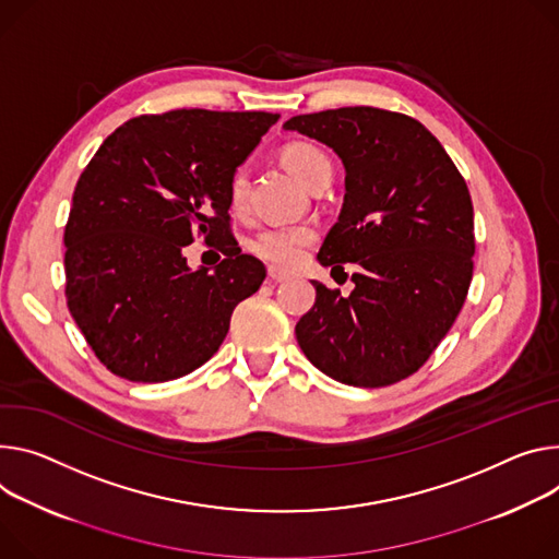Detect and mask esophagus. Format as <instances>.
Masks as SVG:
<instances>
[{
  "label": "esophagus",
  "mask_w": 559,
  "mask_h": 559,
  "mask_svg": "<svg viewBox=\"0 0 559 559\" xmlns=\"http://www.w3.org/2000/svg\"><path fill=\"white\" fill-rule=\"evenodd\" d=\"M292 274L289 272H285V270H278V267H270V281H274V283H283V281H287Z\"/></svg>",
  "instance_id": "esophagus-1"
}]
</instances>
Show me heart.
<instances>
[{
    "label": "heart",
    "mask_w": 559,
    "mask_h": 559,
    "mask_svg": "<svg viewBox=\"0 0 559 559\" xmlns=\"http://www.w3.org/2000/svg\"><path fill=\"white\" fill-rule=\"evenodd\" d=\"M283 163L285 167L302 182L312 187L319 178L332 174L330 158L321 148L308 142H292L283 148ZM247 198V176L242 169L234 171L229 180V205L240 210ZM317 234L310 225H281L263 229L251 242V249L259 257L278 267H296L302 257H306L308 247L314 242Z\"/></svg>",
    "instance_id": "b5f03b06"
}]
</instances>
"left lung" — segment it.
I'll return each mask as SVG.
<instances>
[{
    "label": "left lung",
    "mask_w": 559,
    "mask_h": 559,
    "mask_svg": "<svg viewBox=\"0 0 559 559\" xmlns=\"http://www.w3.org/2000/svg\"><path fill=\"white\" fill-rule=\"evenodd\" d=\"M283 129L341 158L343 207L317 259L332 274L357 267L349 296L312 281L317 300L296 341L334 381L392 385L430 359L466 300L475 253L466 180L439 140L403 114L343 107L294 116Z\"/></svg>",
    "instance_id": "8db88e82"
}]
</instances>
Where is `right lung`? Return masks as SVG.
<instances>
[{"label": "right lung", "instance_id": "add662e5", "mask_svg": "<svg viewBox=\"0 0 559 559\" xmlns=\"http://www.w3.org/2000/svg\"><path fill=\"white\" fill-rule=\"evenodd\" d=\"M278 114L178 109L118 127L82 171L64 229L69 312L99 364L163 383L207 364L265 281L229 229V180ZM202 233L226 253L191 271Z\"/></svg>", "mask_w": 559, "mask_h": 559}]
</instances>
